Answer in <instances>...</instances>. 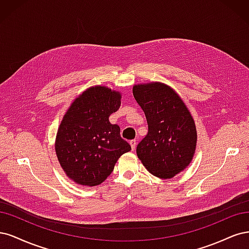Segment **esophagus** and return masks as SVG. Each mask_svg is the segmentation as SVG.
I'll return each instance as SVG.
<instances>
[{
	"label": "esophagus",
	"mask_w": 249,
	"mask_h": 249,
	"mask_svg": "<svg viewBox=\"0 0 249 249\" xmlns=\"http://www.w3.org/2000/svg\"><path fill=\"white\" fill-rule=\"evenodd\" d=\"M129 143H130V146H131V149L134 150V149H135V146H136V141H135V140H132V141L129 142Z\"/></svg>",
	"instance_id": "34e87169"
}]
</instances>
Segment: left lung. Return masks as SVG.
<instances>
[{
	"mask_svg": "<svg viewBox=\"0 0 249 249\" xmlns=\"http://www.w3.org/2000/svg\"><path fill=\"white\" fill-rule=\"evenodd\" d=\"M134 98L146 115L148 133L136 147L152 174L170 179L189 165L196 147V128L185 103L161 83L133 86Z\"/></svg>",
	"mask_w": 249,
	"mask_h": 249,
	"instance_id": "left-lung-1",
	"label": "left lung"
}]
</instances>
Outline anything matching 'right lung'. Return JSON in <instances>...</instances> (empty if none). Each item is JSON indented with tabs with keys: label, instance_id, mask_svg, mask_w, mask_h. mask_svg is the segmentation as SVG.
<instances>
[{
	"label": "right lung",
	"instance_id": "obj_1",
	"mask_svg": "<svg viewBox=\"0 0 249 249\" xmlns=\"http://www.w3.org/2000/svg\"><path fill=\"white\" fill-rule=\"evenodd\" d=\"M121 106V94L95 86L71 103L55 138V153L67 177L84 186L101 184L120 156L131 147L108 117Z\"/></svg>",
	"mask_w": 249,
	"mask_h": 249
}]
</instances>
